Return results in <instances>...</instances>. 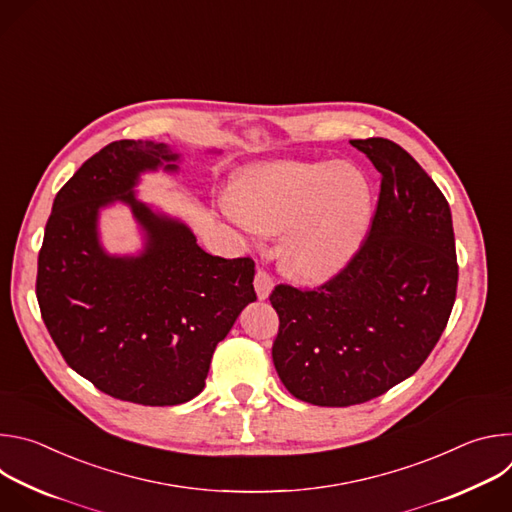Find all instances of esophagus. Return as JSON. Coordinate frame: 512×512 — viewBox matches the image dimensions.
Wrapping results in <instances>:
<instances>
[{
	"mask_svg": "<svg viewBox=\"0 0 512 512\" xmlns=\"http://www.w3.org/2000/svg\"><path fill=\"white\" fill-rule=\"evenodd\" d=\"M253 283H255V291H257L259 300H265L271 294V289H273V275L269 271H265V269H257Z\"/></svg>",
	"mask_w": 512,
	"mask_h": 512,
	"instance_id": "1",
	"label": "esophagus"
}]
</instances>
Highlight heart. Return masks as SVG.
Wrapping results in <instances>:
<instances>
[{
	"instance_id": "obj_1",
	"label": "heart",
	"mask_w": 512,
	"mask_h": 512,
	"mask_svg": "<svg viewBox=\"0 0 512 512\" xmlns=\"http://www.w3.org/2000/svg\"><path fill=\"white\" fill-rule=\"evenodd\" d=\"M225 212L249 235L283 233L285 271L320 283L348 263L367 233L371 186L348 164L277 162L249 172Z\"/></svg>"
}]
</instances>
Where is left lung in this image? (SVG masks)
I'll return each mask as SVG.
<instances>
[{
    "instance_id": "left-lung-1",
    "label": "left lung",
    "mask_w": 512,
    "mask_h": 512,
    "mask_svg": "<svg viewBox=\"0 0 512 512\" xmlns=\"http://www.w3.org/2000/svg\"><path fill=\"white\" fill-rule=\"evenodd\" d=\"M381 172L371 229L316 289L275 285L273 364L285 389L320 407L367 403L411 377L440 340L458 289L452 212L391 139H350Z\"/></svg>"
}]
</instances>
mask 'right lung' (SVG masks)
Wrapping results in <instances>:
<instances>
[{
  "label": "right lung",
  "mask_w": 512,
  "mask_h": 512,
  "mask_svg": "<svg viewBox=\"0 0 512 512\" xmlns=\"http://www.w3.org/2000/svg\"><path fill=\"white\" fill-rule=\"evenodd\" d=\"M166 143L119 139L89 158L56 194L38 255L42 320L72 371L129 403L166 407L204 389L210 358L241 310L257 300L251 257L202 251L190 229L135 200L141 172H174ZM113 199L149 237L139 258L98 245L96 214Z\"/></svg>",
  "instance_id": "obj_1"
}]
</instances>
